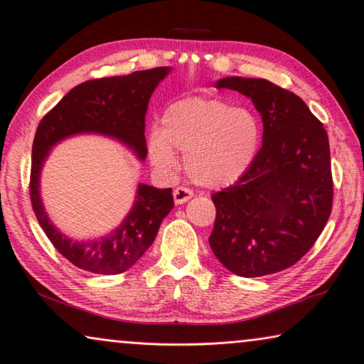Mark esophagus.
Returning <instances> with one entry per match:
<instances>
[{
  "label": "esophagus",
  "instance_id": "1",
  "mask_svg": "<svg viewBox=\"0 0 364 364\" xmlns=\"http://www.w3.org/2000/svg\"><path fill=\"white\" fill-rule=\"evenodd\" d=\"M192 196H194V194H192V191L188 189V188H176L173 191V200H175L176 205L186 203L188 200L192 198Z\"/></svg>",
  "mask_w": 364,
  "mask_h": 364
}]
</instances>
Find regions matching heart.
<instances>
[{
    "label": "heart",
    "instance_id": "obj_1",
    "mask_svg": "<svg viewBox=\"0 0 364 364\" xmlns=\"http://www.w3.org/2000/svg\"><path fill=\"white\" fill-rule=\"evenodd\" d=\"M261 123L244 107L222 100L186 98L162 114L161 128L149 136L151 164L164 173L178 167L176 151L197 186L222 189L235 184L253 164L261 146Z\"/></svg>",
    "mask_w": 364,
    "mask_h": 364
}]
</instances>
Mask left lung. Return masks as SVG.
Here are the masks:
<instances>
[{
	"label": "left lung",
	"mask_w": 364,
	"mask_h": 364,
	"mask_svg": "<svg viewBox=\"0 0 364 364\" xmlns=\"http://www.w3.org/2000/svg\"><path fill=\"white\" fill-rule=\"evenodd\" d=\"M215 87L252 100L262 120V145L241 180L211 196V250L239 277L280 272L311 249L330 218L327 131L304 100L267 80L227 76Z\"/></svg>",
	"instance_id": "obj_1"
}]
</instances>
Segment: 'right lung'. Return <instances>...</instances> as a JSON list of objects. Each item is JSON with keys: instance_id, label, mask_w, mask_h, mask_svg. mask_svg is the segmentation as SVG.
Returning <instances> with one entry per match:
<instances>
[{"instance_id": "obj_1", "label": "right lung", "mask_w": 364, "mask_h": 364, "mask_svg": "<svg viewBox=\"0 0 364 364\" xmlns=\"http://www.w3.org/2000/svg\"><path fill=\"white\" fill-rule=\"evenodd\" d=\"M170 72V67H158L86 81L68 92L38 123L33 144L31 203L45 235L76 267L103 275L122 274L133 267L153 244L161 222L172 211V189L139 183L134 203L117 228L105 236L78 241L65 236L45 210L41 196L45 161L54 145L80 134L114 139L133 151L139 161H144L146 106L154 89Z\"/></svg>"}]
</instances>
